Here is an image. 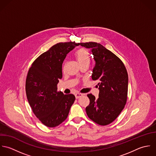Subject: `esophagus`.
I'll list each match as a JSON object with an SVG mask.
<instances>
[{"label":"esophagus","instance_id":"1","mask_svg":"<svg viewBox=\"0 0 156 156\" xmlns=\"http://www.w3.org/2000/svg\"><path fill=\"white\" fill-rule=\"evenodd\" d=\"M75 96L76 99H78V98H80V97L83 96V94H80V93H76V94H75Z\"/></svg>","mask_w":156,"mask_h":156}]
</instances>
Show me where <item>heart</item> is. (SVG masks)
<instances>
[{
    "mask_svg": "<svg viewBox=\"0 0 156 156\" xmlns=\"http://www.w3.org/2000/svg\"><path fill=\"white\" fill-rule=\"evenodd\" d=\"M75 57L80 66L90 63V55L86 49H80L76 51L75 53Z\"/></svg>",
    "mask_w": 156,
    "mask_h": 156,
    "instance_id": "1",
    "label": "heart"
}]
</instances>
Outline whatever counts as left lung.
<instances>
[{
	"instance_id": "obj_1",
	"label": "left lung",
	"mask_w": 156,
	"mask_h": 156,
	"mask_svg": "<svg viewBox=\"0 0 156 156\" xmlns=\"http://www.w3.org/2000/svg\"><path fill=\"white\" fill-rule=\"evenodd\" d=\"M90 49L95 66L92 78L99 85V97L87 94L90 104L86 108L89 118L98 124H111L124 108L127 99L128 76L122 62L99 43H81Z\"/></svg>"
}]
</instances>
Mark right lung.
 <instances>
[{"label": "right lung", "mask_w": 156, "mask_h": 156, "mask_svg": "<svg viewBox=\"0 0 156 156\" xmlns=\"http://www.w3.org/2000/svg\"><path fill=\"white\" fill-rule=\"evenodd\" d=\"M80 43H59L40 55L32 63L26 80L28 102L37 118L44 125L55 127L64 121L73 104L72 94L57 92L62 78V64L67 54Z\"/></svg>", "instance_id": "obj_1"}]
</instances>
